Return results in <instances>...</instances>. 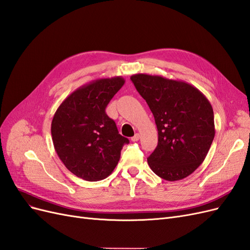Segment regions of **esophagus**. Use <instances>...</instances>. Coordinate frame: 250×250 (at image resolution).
<instances>
[{
	"instance_id": "34e87169",
	"label": "esophagus",
	"mask_w": 250,
	"mask_h": 250,
	"mask_svg": "<svg viewBox=\"0 0 250 250\" xmlns=\"http://www.w3.org/2000/svg\"><path fill=\"white\" fill-rule=\"evenodd\" d=\"M140 137H141L140 133H135V134L133 135V137L131 138V141H132V142H138V141L140 140Z\"/></svg>"
}]
</instances>
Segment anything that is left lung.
<instances>
[{"label": "left lung", "mask_w": 250, "mask_h": 250, "mask_svg": "<svg viewBox=\"0 0 250 250\" xmlns=\"http://www.w3.org/2000/svg\"><path fill=\"white\" fill-rule=\"evenodd\" d=\"M152 111L158 132L147 158L157 176L186 178L203 163L215 137L213 107L199 89L184 81L135 74L130 77Z\"/></svg>", "instance_id": "1"}]
</instances>
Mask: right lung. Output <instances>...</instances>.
Wrapping results in <instances>:
<instances>
[{"label": "right lung", "mask_w": 250, "mask_h": 250, "mask_svg": "<svg viewBox=\"0 0 250 250\" xmlns=\"http://www.w3.org/2000/svg\"><path fill=\"white\" fill-rule=\"evenodd\" d=\"M124 83L121 76L89 82L66 97L53 117L51 134L56 153L77 177L87 181L106 178L129 143L105 112Z\"/></svg>", "instance_id": "right-lung-1"}]
</instances>
